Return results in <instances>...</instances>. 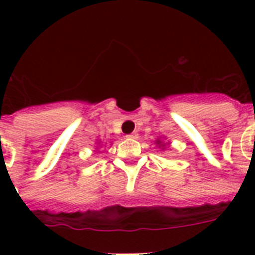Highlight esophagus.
I'll return each instance as SVG.
<instances>
[{
	"instance_id": "34e87169",
	"label": "esophagus",
	"mask_w": 255,
	"mask_h": 255,
	"mask_svg": "<svg viewBox=\"0 0 255 255\" xmlns=\"http://www.w3.org/2000/svg\"><path fill=\"white\" fill-rule=\"evenodd\" d=\"M137 136H139V133L137 132H132V133H129V135H127L128 139H137Z\"/></svg>"
}]
</instances>
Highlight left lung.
<instances>
[{"mask_svg": "<svg viewBox=\"0 0 255 255\" xmlns=\"http://www.w3.org/2000/svg\"><path fill=\"white\" fill-rule=\"evenodd\" d=\"M163 145H164V144H163Z\"/></svg>", "mask_w": 255, "mask_h": 255, "instance_id": "left-lung-1", "label": "left lung"}]
</instances>
